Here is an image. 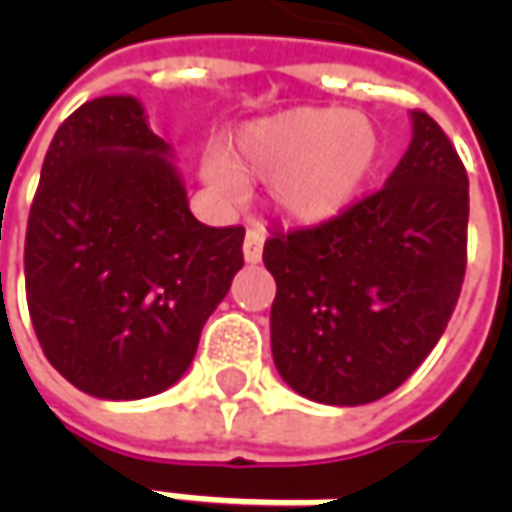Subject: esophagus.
Segmentation results:
<instances>
[{
  "label": "esophagus",
  "mask_w": 512,
  "mask_h": 512,
  "mask_svg": "<svg viewBox=\"0 0 512 512\" xmlns=\"http://www.w3.org/2000/svg\"><path fill=\"white\" fill-rule=\"evenodd\" d=\"M262 250H265V236L259 230H247L245 245H242L247 265H259L262 262Z\"/></svg>",
  "instance_id": "1"
}]
</instances>
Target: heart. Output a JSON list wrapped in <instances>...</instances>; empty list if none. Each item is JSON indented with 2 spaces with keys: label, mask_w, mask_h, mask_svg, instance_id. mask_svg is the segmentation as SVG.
I'll return each instance as SVG.
<instances>
[{
  "label": "heart",
  "mask_w": 512,
  "mask_h": 512,
  "mask_svg": "<svg viewBox=\"0 0 512 512\" xmlns=\"http://www.w3.org/2000/svg\"><path fill=\"white\" fill-rule=\"evenodd\" d=\"M382 130L359 110L302 105L247 119L207 153L202 179L233 196L242 179H270L267 196L279 219L325 225L362 199L382 162Z\"/></svg>",
  "instance_id": "1"
}]
</instances>
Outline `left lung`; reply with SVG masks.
<instances>
[{"instance_id": "8db88e82", "label": "left lung", "mask_w": 512, "mask_h": 512, "mask_svg": "<svg viewBox=\"0 0 512 512\" xmlns=\"http://www.w3.org/2000/svg\"><path fill=\"white\" fill-rule=\"evenodd\" d=\"M413 139L379 193L265 242L276 279L270 350L287 387L333 407L393 393L442 339L467 265L470 193L444 130L410 110Z\"/></svg>"}]
</instances>
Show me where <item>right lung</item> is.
<instances>
[{"label":"right lung","mask_w":512,"mask_h":512,"mask_svg":"<svg viewBox=\"0 0 512 512\" xmlns=\"http://www.w3.org/2000/svg\"><path fill=\"white\" fill-rule=\"evenodd\" d=\"M242 227L202 225L173 148L136 96H99L50 142L25 239L48 362L82 393L133 402L176 384L242 270Z\"/></svg>","instance_id":"obj_1"}]
</instances>
